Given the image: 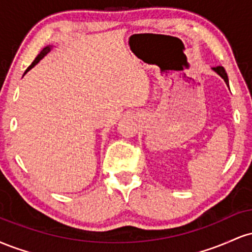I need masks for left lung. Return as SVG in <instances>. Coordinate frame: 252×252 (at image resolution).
Listing matches in <instances>:
<instances>
[{"label":"left lung","instance_id":"left-lung-1","mask_svg":"<svg viewBox=\"0 0 252 252\" xmlns=\"http://www.w3.org/2000/svg\"><path fill=\"white\" fill-rule=\"evenodd\" d=\"M212 71H215L219 77H221L224 79V82L226 85L228 86V78H227V73L225 71V68L222 66H217V67H212Z\"/></svg>","mask_w":252,"mask_h":252}]
</instances>
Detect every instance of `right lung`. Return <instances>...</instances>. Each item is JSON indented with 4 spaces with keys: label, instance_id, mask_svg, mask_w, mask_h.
<instances>
[{
    "label": "right lung",
    "instance_id": "add662e5",
    "mask_svg": "<svg viewBox=\"0 0 252 252\" xmlns=\"http://www.w3.org/2000/svg\"><path fill=\"white\" fill-rule=\"evenodd\" d=\"M52 48H53V46H52V45H48V46H46V47H45V48H43V50H42L41 52H40V53H39V54H37V57L35 58V59H34V62H33V63H32V65L30 66V67H28V68H27V70H26V72H25V74H26V73H27V72H28V71H30V70H32V68H33V67H34V66H35V65H36V63H39V62H40V60H41V59H42V58H43V57H45V56H47V53H50V52H51V50H52Z\"/></svg>",
    "mask_w": 252,
    "mask_h": 252
}]
</instances>
